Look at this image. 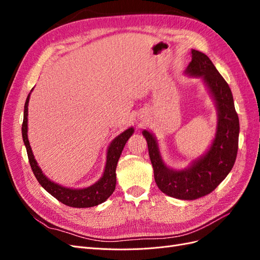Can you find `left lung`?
Wrapping results in <instances>:
<instances>
[{
  "instance_id": "8db88e82",
  "label": "left lung",
  "mask_w": 260,
  "mask_h": 260,
  "mask_svg": "<svg viewBox=\"0 0 260 260\" xmlns=\"http://www.w3.org/2000/svg\"><path fill=\"white\" fill-rule=\"evenodd\" d=\"M185 74L203 78L217 106L216 136L206 154L183 170L170 169L161 159L156 138L147 130L142 133L159 190L171 198L191 201L211 193L229 175L238 154L240 122L230 86L207 55L192 50V60Z\"/></svg>"
}]
</instances>
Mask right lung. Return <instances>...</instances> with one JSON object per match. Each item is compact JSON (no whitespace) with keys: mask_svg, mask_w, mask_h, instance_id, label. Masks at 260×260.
<instances>
[{"mask_svg":"<svg viewBox=\"0 0 260 260\" xmlns=\"http://www.w3.org/2000/svg\"><path fill=\"white\" fill-rule=\"evenodd\" d=\"M32 91V90H31ZM30 93L25 103V111H23V121H22V140L23 143L27 148L28 159L30 162L31 169L34 171L38 182L44 187L45 191H48L55 199L65 204L70 207L76 208H85V207H93L99 204L105 202L109 196L113 194L116 187V167L118 159H119L122 149L127 143L129 138L132 136L135 129L129 128L123 131L121 135L118 136L113 140V142L109 145L107 149L106 156V166L104 174L102 178L94 183L93 185L84 188H70L59 185L53 182L50 179L45 177V175L38 166V162L35 159L32 151H31L30 143L28 140V103H29Z\"/></svg>","mask_w":260,"mask_h":260,"instance_id":"add662e5","label":"right lung"}]
</instances>
